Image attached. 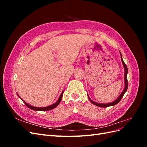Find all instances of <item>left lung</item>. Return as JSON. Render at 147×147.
Segmentation results:
<instances>
[{
	"mask_svg": "<svg viewBox=\"0 0 147 147\" xmlns=\"http://www.w3.org/2000/svg\"><path fill=\"white\" fill-rule=\"evenodd\" d=\"M120 52V51H119ZM120 55H121V59L122 61V63L123 65L124 66V84H125V86H124V89L123 91L121 92V94L119 95V96L118 97V99H117L115 101L111 102V103H109V104H99V103H97V102H95L94 101H92L90 98V97L88 96V99L91 101V103H92L93 104H94L97 106L100 107H110V106H113L117 104L118 102L121 100V99H122L123 96H124V94H125V92H126L127 90V86H128V83H127V72H128V70H127V65H126V64L124 63V62L123 61V59L122 58V56H121V53L120 52Z\"/></svg>",
	"mask_w": 147,
	"mask_h": 147,
	"instance_id": "left-lung-1",
	"label": "left lung"
}]
</instances>
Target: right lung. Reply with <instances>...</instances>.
Instances as JSON below:
<instances>
[{
	"label": "right lung",
	"instance_id": "add662e5",
	"mask_svg": "<svg viewBox=\"0 0 147 147\" xmlns=\"http://www.w3.org/2000/svg\"><path fill=\"white\" fill-rule=\"evenodd\" d=\"M63 92H63L61 93V96H59V98L58 99V100H57V101L56 102V103L53 104H52V105H50V106L45 107H33V106H32V105H29L28 104L26 103V102H24L23 99H22V100L23 101L24 103L26 104V105L28 107H29V109H32V110H35V111H48V110H51V109H53L54 108H55L56 107H57V105H59V104L60 103V102H61V99H62V97H63ZM18 97H20L19 96H18ZM20 98H21V97H20Z\"/></svg>",
	"mask_w": 147,
	"mask_h": 147
}]
</instances>
